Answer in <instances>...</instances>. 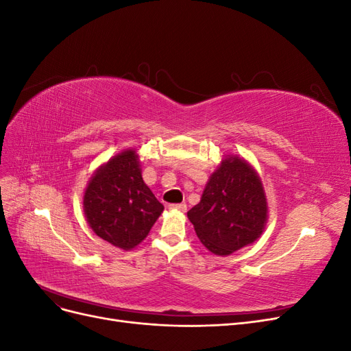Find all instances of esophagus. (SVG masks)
Listing matches in <instances>:
<instances>
[{"mask_svg": "<svg viewBox=\"0 0 351 351\" xmlns=\"http://www.w3.org/2000/svg\"><path fill=\"white\" fill-rule=\"evenodd\" d=\"M168 209L178 210V212H186L187 210V205L186 204H171V205H168Z\"/></svg>", "mask_w": 351, "mask_h": 351, "instance_id": "34e87169", "label": "esophagus"}]
</instances>
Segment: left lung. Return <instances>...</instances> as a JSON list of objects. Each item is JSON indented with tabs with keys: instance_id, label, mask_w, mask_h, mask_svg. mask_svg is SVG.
I'll return each instance as SVG.
<instances>
[{
	"instance_id": "1",
	"label": "left lung",
	"mask_w": 351,
	"mask_h": 351,
	"mask_svg": "<svg viewBox=\"0 0 351 351\" xmlns=\"http://www.w3.org/2000/svg\"><path fill=\"white\" fill-rule=\"evenodd\" d=\"M187 217L202 244L218 256L256 241L268 219L267 196L258 173L246 159L226 156Z\"/></svg>"
}]
</instances>
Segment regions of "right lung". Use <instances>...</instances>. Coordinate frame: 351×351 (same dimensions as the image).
<instances>
[{"label": "right lung", "mask_w": 351, "mask_h": 351, "mask_svg": "<svg viewBox=\"0 0 351 351\" xmlns=\"http://www.w3.org/2000/svg\"><path fill=\"white\" fill-rule=\"evenodd\" d=\"M83 210L95 234L115 247L132 250L149 234L164 205L145 184L136 149H125L90 177Z\"/></svg>", "instance_id": "obj_1"}]
</instances>
